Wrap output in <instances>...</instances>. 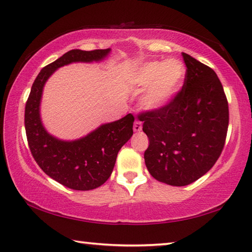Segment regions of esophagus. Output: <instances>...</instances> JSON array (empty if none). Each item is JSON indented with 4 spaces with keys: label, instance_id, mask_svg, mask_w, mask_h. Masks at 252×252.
<instances>
[{
    "label": "esophagus",
    "instance_id": "obj_1",
    "mask_svg": "<svg viewBox=\"0 0 252 252\" xmlns=\"http://www.w3.org/2000/svg\"><path fill=\"white\" fill-rule=\"evenodd\" d=\"M133 130H134L135 132H140V131L142 130V123H141V121H139V120H136V121L134 122V126H133Z\"/></svg>",
    "mask_w": 252,
    "mask_h": 252
}]
</instances>
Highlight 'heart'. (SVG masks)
<instances>
[{
  "mask_svg": "<svg viewBox=\"0 0 252 252\" xmlns=\"http://www.w3.org/2000/svg\"><path fill=\"white\" fill-rule=\"evenodd\" d=\"M184 75V66L175 59L165 63L152 62L145 63L136 77V81L140 85H151L144 98L145 106L157 109L166 104L180 88Z\"/></svg>",
  "mask_w": 252,
  "mask_h": 252,
  "instance_id": "obj_1",
  "label": "heart"
}]
</instances>
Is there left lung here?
Returning a JSON list of instances; mask_svg holds the SVG:
<instances>
[{
  "label": "left lung",
  "mask_w": 252,
  "mask_h": 252,
  "mask_svg": "<svg viewBox=\"0 0 252 252\" xmlns=\"http://www.w3.org/2000/svg\"><path fill=\"white\" fill-rule=\"evenodd\" d=\"M184 85L161 108L139 113L150 140L145 165L155 180L172 186L197 181L212 168L225 146L229 109L212 68L182 53Z\"/></svg>",
  "instance_id": "left-lung-1"
}]
</instances>
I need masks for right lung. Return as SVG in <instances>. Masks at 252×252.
<instances>
[{
	"label": "right lung",
	"mask_w": 252,
	"mask_h": 252,
	"mask_svg": "<svg viewBox=\"0 0 252 252\" xmlns=\"http://www.w3.org/2000/svg\"><path fill=\"white\" fill-rule=\"evenodd\" d=\"M110 49H72L45 66L36 77L25 104L27 142L38 166L62 185L76 190H90L101 186L116 164L119 150L133 134L132 113L103 125L80 140L65 142L49 135L40 122L39 102L45 82L63 65L74 62L100 61Z\"/></svg>",
	"instance_id": "1"
}]
</instances>
